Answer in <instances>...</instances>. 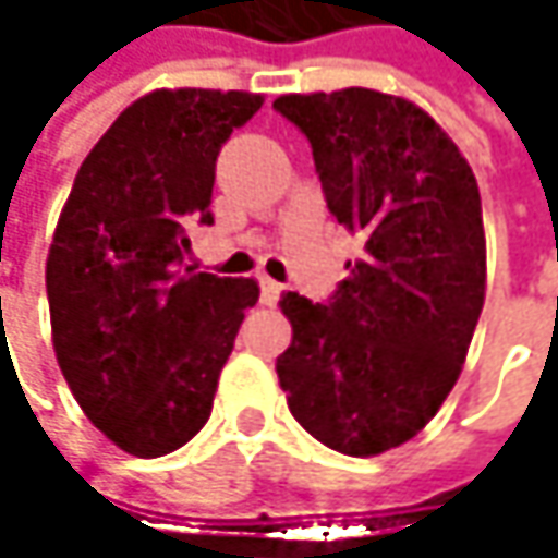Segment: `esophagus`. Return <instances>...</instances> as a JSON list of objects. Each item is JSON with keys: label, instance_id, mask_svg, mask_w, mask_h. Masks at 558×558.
<instances>
[{"label": "esophagus", "instance_id": "34e87169", "mask_svg": "<svg viewBox=\"0 0 558 558\" xmlns=\"http://www.w3.org/2000/svg\"><path fill=\"white\" fill-rule=\"evenodd\" d=\"M280 293H283V283H278V280L271 278H262V303H265V306H275L280 300Z\"/></svg>", "mask_w": 558, "mask_h": 558}]
</instances>
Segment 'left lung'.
<instances>
[{
	"label": "left lung",
	"mask_w": 558,
	"mask_h": 558,
	"mask_svg": "<svg viewBox=\"0 0 558 558\" xmlns=\"http://www.w3.org/2000/svg\"><path fill=\"white\" fill-rule=\"evenodd\" d=\"M329 213L362 258L326 303L283 293L293 339L278 359L296 423L345 456L413 439L459 381L485 303L475 173L413 102L378 89L280 96Z\"/></svg>",
	"instance_id": "obj_1"
}]
</instances>
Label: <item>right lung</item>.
<instances>
[{
	"instance_id": "1",
	"label": "right lung",
	"mask_w": 558,
	"mask_h": 558,
	"mask_svg": "<svg viewBox=\"0 0 558 558\" xmlns=\"http://www.w3.org/2000/svg\"><path fill=\"white\" fill-rule=\"evenodd\" d=\"M255 93L155 89L76 170L48 255L57 365L119 449L158 459L213 413L219 372L258 283L186 265V226H213L216 158Z\"/></svg>"
}]
</instances>
